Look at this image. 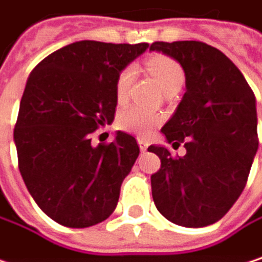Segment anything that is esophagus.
<instances>
[{
    "instance_id": "esophagus-1",
    "label": "esophagus",
    "mask_w": 262,
    "mask_h": 262,
    "mask_svg": "<svg viewBox=\"0 0 262 262\" xmlns=\"http://www.w3.org/2000/svg\"><path fill=\"white\" fill-rule=\"evenodd\" d=\"M137 143H139V146H140V151H146L148 149V140L146 139H143V137H137Z\"/></svg>"
}]
</instances>
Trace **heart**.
I'll list each match as a JSON object with an SVG mask.
<instances>
[{
	"label": "heart",
	"mask_w": 262,
	"mask_h": 262,
	"mask_svg": "<svg viewBox=\"0 0 262 262\" xmlns=\"http://www.w3.org/2000/svg\"><path fill=\"white\" fill-rule=\"evenodd\" d=\"M148 70L157 80V83L162 86V90H166L172 85H182L183 83V70L172 58L169 56H154L148 61ZM136 76L134 67H125L117 79H116V97L119 102H123L131 90L133 80ZM160 122V116L146 110H142L139 106L126 108L119 116V126L125 131H129L133 134L139 136H148Z\"/></svg>",
	"instance_id": "b5f03b06"
}]
</instances>
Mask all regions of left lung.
<instances>
[{
  "label": "left lung",
  "instance_id": "1",
  "mask_svg": "<svg viewBox=\"0 0 262 262\" xmlns=\"http://www.w3.org/2000/svg\"><path fill=\"white\" fill-rule=\"evenodd\" d=\"M149 50L176 59L186 77V93L162 128L168 143H185L186 154L148 148L162 160L151 176L156 207L179 226L213 224L241 195L258 151L255 94L238 67L212 46L154 42Z\"/></svg>",
  "mask_w": 262,
  "mask_h": 262
}]
</instances>
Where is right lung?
<instances>
[{"label": "right lung", "instance_id": "right-lung-1", "mask_svg": "<svg viewBox=\"0 0 262 262\" xmlns=\"http://www.w3.org/2000/svg\"><path fill=\"white\" fill-rule=\"evenodd\" d=\"M148 47L79 41L53 52L30 73L13 140L30 195L56 223L82 229L114 212L140 149L122 131L97 146L91 134L114 120L116 79Z\"/></svg>", "mask_w": 262, "mask_h": 262}]
</instances>
